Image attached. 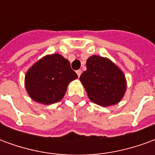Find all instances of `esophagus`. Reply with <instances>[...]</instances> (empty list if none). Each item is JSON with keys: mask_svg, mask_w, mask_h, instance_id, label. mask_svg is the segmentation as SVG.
<instances>
[{"mask_svg": "<svg viewBox=\"0 0 155 155\" xmlns=\"http://www.w3.org/2000/svg\"><path fill=\"white\" fill-rule=\"evenodd\" d=\"M81 73H82V71H81V70H78V71H76V74H77L78 77H80V76H81Z\"/></svg>", "mask_w": 155, "mask_h": 155, "instance_id": "esophagus-1", "label": "esophagus"}]
</instances>
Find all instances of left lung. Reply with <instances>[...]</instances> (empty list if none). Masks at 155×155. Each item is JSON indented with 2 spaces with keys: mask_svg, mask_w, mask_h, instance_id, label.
<instances>
[{
  "mask_svg": "<svg viewBox=\"0 0 155 155\" xmlns=\"http://www.w3.org/2000/svg\"><path fill=\"white\" fill-rule=\"evenodd\" d=\"M86 68L80 80L92 102L106 107L123 99L127 89L126 78L114 62L94 54L88 58Z\"/></svg>",
  "mask_w": 155,
  "mask_h": 155,
  "instance_id": "8db88e82",
  "label": "left lung"
}]
</instances>
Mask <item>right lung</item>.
<instances>
[{
	"instance_id": "add662e5",
	"label": "right lung",
	"mask_w": 155,
	"mask_h": 155,
	"mask_svg": "<svg viewBox=\"0 0 155 155\" xmlns=\"http://www.w3.org/2000/svg\"><path fill=\"white\" fill-rule=\"evenodd\" d=\"M77 78L68 60L58 53L47 54L26 71L25 90L35 102L54 104L63 99L68 84Z\"/></svg>"
}]
</instances>
